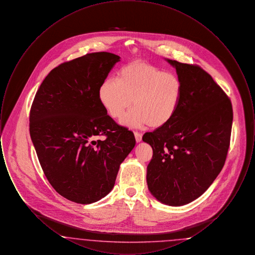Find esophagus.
I'll use <instances>...</instances> for the list:
<instances>
[{"label":"esophagus","mask_w":255,"mask_h":255,"mask_svg":"<svg viewBox=\"0 0 255 255\" xmlns=\"http://www.w3.org/2000/svg\"><path fill=\"white\" fill-rule=\"evenodd\" d=\"M134 138H135V141L136 142H140L141 141V138H142V134L140 133H137V132H134Z\"/></svg>","instance_id":"1"}]
</instances>
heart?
<instances>
[{
    "instance_id": "b5f03b06",
    "label": "heart",
    "mask_w": 255,
    "mask_h": 255,
    "mask_svg": "<svg viewBox=\"0 0 255 255\" xmlns=\"http://www.w3.org/2000/svg\"><path fill=\"white\" fill-rule=\"evenodd\" d=\"M181 78L155 66L134 62L122 67L118 79L107 78L98 89V99L110 117L130 128L149 125L158 129L176 116L182 98Z\"/></svg>"
}]
</instances>
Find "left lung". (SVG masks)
Masks as SVG:
<instances>
[{"label": "left lung", "instance_id": "left-lung-1", "mask_svg": "<svg viewBox=\"0 0 255 255\" xmlns=\"http://www.w3.org/2000/svg\"><path fill=\"white\" fill-rule=\"evenodd\" d=\"M165 60L182 80V102L167 125L142 136L153 149L146 181L158 202L181 206L204 194L223 168L233 113L230 98L204 70Z\"/></svg>", "mask_w": 255, "mask_h": 255}]
</instances>
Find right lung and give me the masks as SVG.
Instances as JSON below:
<instances>
[{"mask_svg":"<svg viewBox=\"0 0 255 255\" xmlns=\"http://www.w3.org/2000/svg\"><path fill=\"white\" fill-rule=\"evenodd\" d=\"M121 57L95 52L66 62L44 79L32 103L29 133L42 169L64 198L96 203L113 189L122 161L135 145L98 99V89ZM106 135L104 141L97 136Z\"/></svg>","mask_w":255,"mask_h":255,"instance_id":"obj_1","label":"right lung"}]
</instances>
